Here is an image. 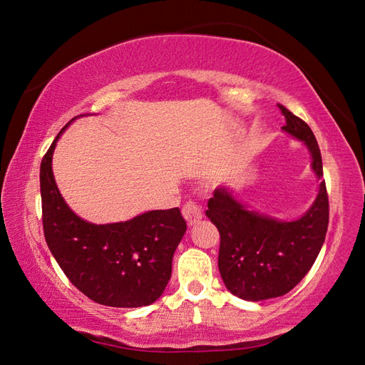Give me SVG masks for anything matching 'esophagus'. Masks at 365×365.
Here are the masks:
<instances>
[{
	"instance_id": "esophagus-1",
	"label": "esophagus",
	"mask_w": 365,
	"mask_h": 365,
	"mask_svg": "<svg viewBox=\"0 0 365 365\" xmlns=\"http://www.w3.org/2000/svg\"><path fill=\"white\" fill-rule=\"evenodd\" d=\"M182 213H183V218L187 220L188 226H195L200 220H202V210H200V207L195 202H187L182 208Z\"/></svg>"
}]
</instances>
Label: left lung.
<instances>
[{"mask_svg":"<svg viewBox=\"0 0 365 365\" xmlns=\"http://www.w3.org/2000/svg\"><path fill=\"white\" fill-rule=\"evenodd\" d=\"M282 130L311 153V169L319 178L312 205L298 220L282 221L250 210L230 187L221 185L208 200L205 215L220 230L218 268L226 289L245 301H262L289 293L309 269L327 237L329 204L323 180L322 153L311 127L279 105Z\"/></svg>","mask_w":365,"mask_h":365,"instance_id":"1","label":"left lung"}]
</instances>
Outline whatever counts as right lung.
<instances>
[{
  "instance_id": "1",
  "label": "right lung",
  "mask_w": 365,
  "mask_h": 365,
  "mask_svg": "<svg viewBox=\"0 0 365 365\" xmlns=\"http://www.w3.org/2000/svg\"><path fill=\"white\" fill-rule=\"evenodd\" d=\"M76 118L59 131L41 163L46 245L68 281L92 301L125 309L149 306L166 289L187 221L177 207L110 224L80 218L61 195L51 166L56 143Z\"/></svg>"
}]
</instances>
